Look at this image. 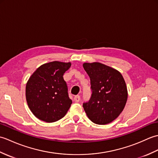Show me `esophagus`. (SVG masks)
<instances>
[{
	"mask_svg": "<svg viewBox=\"0 0 158 158\" xmlns=\"http://www.w3.org/2000/svg\"><path fill=\"white\" fill-rule=\"evenodd\" d=\"M80 99H81V98H80V96H79V95H77L74 97V101H75V102H79Z\"/></svg>",
	"mask_w": 158,
	"mask_h": 158,
	"instance_id": "esophagus-1",
	"label": "esophagus"
}]
</instances>
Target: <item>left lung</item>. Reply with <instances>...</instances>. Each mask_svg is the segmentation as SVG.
<instances>
[{
  "instance_id": "1",
  "label": "left lung",
  "mask_w": 158,
  "mask_h": 158,
  "mask_svg": "<svg viewBox=\"0 0 158 158\" xmlns=\"http://www.w3.org/2000/svg\"><path fill=\"white\" fill-rule=\"evenodd\" d=\"M90 78L92 96L83 104L92 122L105 125L115 120L123 111L127 99L124 79L118 70L100 62L84 63Z\"/></svg>"
}]
</instances>
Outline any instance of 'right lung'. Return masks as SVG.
Wrapping results in <instances>:
<instances>
[{"instance_id":"1","label":"right lung","mask_w":158,"mask_h":158,"mask_svg":"<svg viewBox=\"0 0 158 158\" xmlns=\"http://www.w3.org/2000/svg\"><path fill=\"white\" fill-rule=\"evenodd\" d=\"M70 62L53 61L39 66L26 86L29 109L38 119L52 123L65 116L72 104L63 75Z\"/></svg>"}]
</instances>
